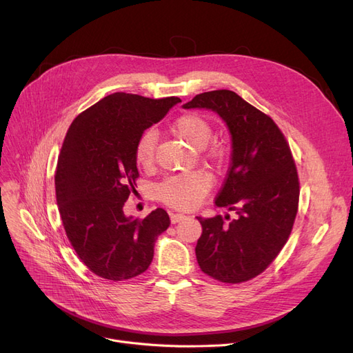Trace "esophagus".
<instances>
[{"instance_id": "1", "label": "esophagus", "mask_w": 353, "mask_h": 353, "mask_svg": "<svg viewBox=\"0 0 353 353\" xmlns=\"http://www.w3.org/2000/svg\"><path fill=\"white\" fill-rule=\"evenodd\" d=\"M186 217H188L186 214H181V213H172V214H170V220H172V223H173V225L179 223V221L184 220Z\"/></svg>"}]
</instances>
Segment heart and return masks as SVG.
Returning <instances> with one entry per match:
<instances>
[{"instance_id": "b5f03b06", "label": "heart", "mask_w": 353, "mask_h": 353, "mask_svg": "<svg viewBox=\"0 0 353 353\" xmlns=\"http://www.w3.org/2000/svg\"><path fill=\"white\" fill-rule=\"evenodd\" d=\"M173 132L194 148H203L212 139V125L200 114H184L173 124ZM156 133L147 130L136 144V160L144 167H150L154 161ZM221 148L213 150L214 157L221 156ZM209 179L203 173H190L172 176L159 186V196L163 201L179 209H190L209 190Z\"/></svg>"}]
</instances>
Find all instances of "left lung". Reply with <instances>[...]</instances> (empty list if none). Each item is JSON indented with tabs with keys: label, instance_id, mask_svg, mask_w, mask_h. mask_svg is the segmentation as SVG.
Returning <instances> with one entry per match:
<instances>
[{
	"label": "left lung",
	"instance_id": "1",
	"mask_svg": "<svg viewBox=\"0 0 353 353\" xmlns=\"http://www.w3.org/2000/svg\"><path fill=\"white\" fill-rule=\"evenodd\" d=\"M183 108L213 111L232 139L230 167L214 205L237 216L229 223L221 216H197V263L220 282L250 281L279 254L298 213L299 179L290 148L274 121L234 91L201 92Z\"/></svg>",
	"mask_w": 353,
	"mask_h": 353
}]
</instances>
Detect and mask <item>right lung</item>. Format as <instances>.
Returning <instances> with one entry per match:
<instances>
[{"label": "right lung", "mask_w": 353, "mask_h": 353, "mask_svg": "<svg viewBox=\"0 0 353 353\" xmlns=\"http://www.w3.org/2000/svg\"><path fill=\"white\" fill-rule=\"evenodd\" d=\"M180 101L114 92L68 128L55 173L57 205L71 246L104 279L125 281L145 272L157 237L170 225L164 209L139 220L123 208L137 188L139 139Z\"/></svg>", "instance_id": "obj_1"}]
</instances>
